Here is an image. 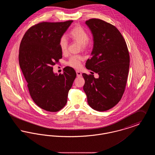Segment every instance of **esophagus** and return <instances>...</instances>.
Wrapping results in <instances>:
<instances>
[{
    "instance_id": "1",
    "label": "esophagus",
    "mask_w": 155,
    "mask_h": 155,
    "mask_svg": "<svg viewBox=\"0 0 155 155\" xmlns=\"http://www.w3.org/2000/svg\"><path fill=\"white\" fill-rule=\"evenodd\" d=\"M76 73H77V76L78 77L82 76V73H81L80 71H76Z\"/></svg>"
}]
</instances>
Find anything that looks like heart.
I'll return each instance as SVG.
<instances>
[{"instance_id":"b5f03b06","label":"heart","mask_w":155,"mask_h":155,"mask_svg":"<svg viewBox=\"0 0 155 155\" xmlns=\"http://www.w3.org/2000/svg\"><path fill=\"white\" fill-rule=\"evenodd\" d=\"M70 38L74 41L80 44L82 50H87L89 46V34L88 32L81 27V26H75L70 30L69 32ZM59 46L61 52L66 53L68 48V41L66 37L63 35L60 38ZM82 58L79 55H75L70 58L67 64L75 68H79L81 67V62Z\"/></svg>"}]
</instances>
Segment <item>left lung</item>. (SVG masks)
I'll list each match as a JSON object with an SVG mask.
<instances>
[{
  "mask_svg": "<svg viewBox=\"0 0 155 155\" xmlns=\"http://www.w3.org/2000/svg\"><path fill=\"white\" fill-rule=\"evenodd\" d=\"M94 37L91 59L85 67L99 77L82 74L84 91L91 108L108 110L121 100L125 91L130 67V54L125 39L118 29L98 18L86 21Z\"/></svg>",
  "mask_w": 155,
  "mask_h": 155,
  "instance_id": "left-lung-1",
  "label": "left lung"
}]
</instances>
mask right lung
Returning a JSON list of instances; mask_svg holds the SVG:
<instances>
[{"label": "right lung", "mask_w": 155, "mask_h": 155, "mask_svg": "<svg viewBox=\"0 0 155 155\" xmlns=\"http://www.w3.org/2000/svg\"><path fill=\"white\" fill-rule=\"evenodd\" d=\"M73 21L39 22L27 31L20 45L19 64L30 96L48 111L56 112L65 106L77 76L70 67L59 75L53 72V66L62 58L59 39Z\"/></svg>", "instance_id": "right-lung-1"}]
</instances>
